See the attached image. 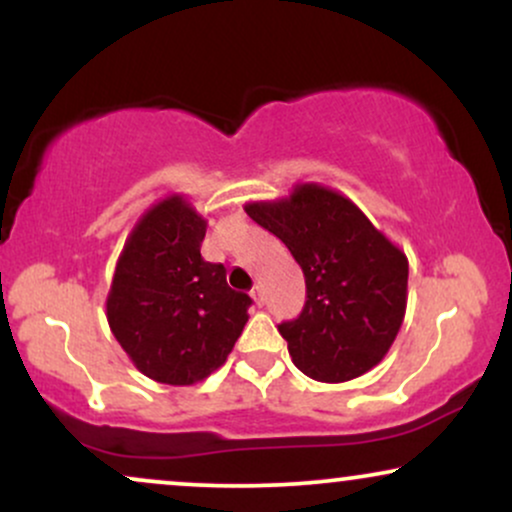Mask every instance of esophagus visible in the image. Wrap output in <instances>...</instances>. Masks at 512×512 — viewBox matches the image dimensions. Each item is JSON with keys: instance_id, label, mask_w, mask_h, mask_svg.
Listing matches in <instances>:
<instances>
[{"instance_id": "obj_1", "label": "esophagus", "mask_w": 512, "mask_h": 512, "mask_svg": "<svg viewBox=\"0 0 512 512\" xmlns=\"http://www.w3.org/2000/svg\"><path fill=\"white\" fill-rule=\"evenodd\" d=\"M250 296H252V301H255L257 305H262V303H264V293H262L260 286H252Z\"/></svg>"}]
</instances>
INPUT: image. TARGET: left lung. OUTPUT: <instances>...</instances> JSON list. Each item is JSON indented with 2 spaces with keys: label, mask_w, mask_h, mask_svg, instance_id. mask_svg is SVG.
<instances>
[{
  "label": "left lung",
  "mask_w": 512,
  "mask_h": 512,
  "mask_svg": "<svg viewBox=\"0 0 512 512\" xmlns=\"http://www.w3.org/2000/svg\"><path fill=\"white\" fill-rule=\"evenodd\" d=\"M245 211L303 269L301 315L279 325L298 370L320 383H346L378 366L407 310V255L351 199L315 182Z\"/></svg>",
  "instance_id": "8db88e82"
}]
</instances>
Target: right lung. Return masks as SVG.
Here are the masks:
<instances>
[{
	"instance_id": "right-lung-1",
	"label": "right lung",
	"mask_w": 512,
	"mask_h": 512,
	"mask_svg": "<svg viewBox=\"0 0 512 512\" xmlns=\"http://www.w3.org/2000/svg\"><path fill=\"white\" fill-rule=\"evenodd\" d=\"M207 221L180 195L154 204L129 233L108 325L146 378L195 385L226 363L252 298L226 284V267L202 257Z\"/></svg>"
}]
</instances>
